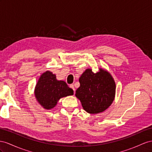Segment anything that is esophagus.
<instances>
[{
    "instance_id": "obj_1",
    "label": "esophagus",
    "mask_w": 152,
    "mask_h": 152,
    "mask_svg": "<svg viewBox=\"0 0 152 152\" xmlns=\"http://www.w3.org/2000/svg\"><path fill=\"white\" fill-rule=\"evenodd\" d=\"M69 87H70V88H71L72 90L74 91V92H75V87H74V85H72H72H70Z\"/></svg>"
}]
</instances>
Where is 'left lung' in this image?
<instances>
[{
	"label": "left lung",
	"instance_id": "8db88e82",
	"mask_svg": "<svg viewBox=\"0 0 152 152\" xmlns=\"http://www.w3.org/2000/svg\"><path fill=\"white\" fill-rule=\"evenodd\" d=\"M80 87L75 96L83 109L89 114H98L105 110L113 102L115 83L110 74L102 69L94 73L87 69L80 76Z\"/></svg>",
	"mask_w": 152,
	"mask_h": 152
}]
</instances>
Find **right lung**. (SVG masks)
Masks as SVG:
<instances>
[{"label":"right lung","mask_w":152,"mask_h":152,"mask_svg":"<svg viewBox=\"0 0 152 152\" xmlns=\"http://www.w3.org/2000/svg\"><path fill=\"white\" fill-rule=\"evenodd\" d=\"M73 94L72 89L64 81L57 80L56 75L49 71L40 76L34 89L38 102L48 110L55 107L60 98Z\"/></svg>","instance_id":"right-lung-1"}]
</instances>
